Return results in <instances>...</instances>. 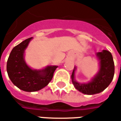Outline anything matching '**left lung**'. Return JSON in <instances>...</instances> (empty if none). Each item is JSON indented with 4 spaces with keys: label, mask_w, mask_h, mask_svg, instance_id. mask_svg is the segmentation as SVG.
I'll use <instances>...</instances> for the list:
<instances>
[{
    "label": "left lung",
    "mask_w": 121,
    "mask_h": 121,
    "mask_svg": "<svg viewBox=\"0 0 121 121\" xmlns=\"http://www.w3.org/2000/svg\"><path fill=\"white\" fill-rule=\"evenodd\" d=\"M97 57L100 61L99 71L97 74L87 83H80L75 79L74 67L71 80L74 87L79 91L86 95H94L104 91L112 81L115 73V64L111 53L107 50H103L97 53Z\"/></svg>",
    "instance_id": "1"
}]
</instances>
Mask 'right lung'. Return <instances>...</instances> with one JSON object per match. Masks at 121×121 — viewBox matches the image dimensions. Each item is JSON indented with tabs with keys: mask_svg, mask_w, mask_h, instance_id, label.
<instances>
[{
	"mask_svg": "<svg viewBox=\"0 0 121 121\" xmlns=\"http://www.w3.org/2000/svg\"><path fill=\"white\" fill-rule=\"evenodd\" d=\"M32 38H29L15 46L7 61L6 70L9 78L20 89L27 92L39 91L50 82L57 66H48L42 70L32 69L26 64L24 53Z\"/></svg>",
	"mask_w": 121,
	"mask_h": 121,
	"instance_id": "obj_1",
	"label": "right lung"
}]
</instances>
